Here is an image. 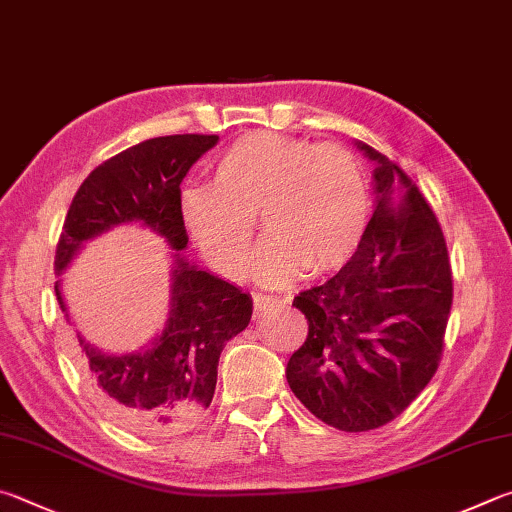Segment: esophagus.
Instances as JSON below:
<instances>
[{
	"label": "esophagus",
	"instance_id": "obj_1",
	"mask_svg": "<svg viewBox=\"0 0 512 512\" xmlns=\"http://www.w3.org/2000/svg\"><path fill=\"white\" fill-rule=\"evenodd\" d=\"M273 304H277V297H273V295H264V293H255L253 295L255 313H262V311L268 309V306H273Z\"/></svg>",
	"mask_w": 512,
	"mask_h": 512
}]
</instances>
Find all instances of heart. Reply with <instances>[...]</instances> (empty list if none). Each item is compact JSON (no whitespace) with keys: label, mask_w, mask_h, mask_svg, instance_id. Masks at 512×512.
<instances>
[{"label":"heart","mask_w":512,"mask_h":512,"mask_svg":"<svg viewBox=\"0 0 512 512\" xmlns=\"http://www.w3.org/2000/svg\"><path fill=\"white\" fill-rule=\"evenodd\" d=\"M181 217L221 275L244 273L255 217L266 239L253 259L262 284L338 271L369 221L367 174L351 150L275 132H250L226 147L210 185L181 194Z\"/></svg>","instance_id":"heart-1"}]
</instances>
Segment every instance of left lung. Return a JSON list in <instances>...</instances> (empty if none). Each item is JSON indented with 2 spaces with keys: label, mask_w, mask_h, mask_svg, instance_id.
<instances>
[{
  "label": "left lung",
  "mask_w": 512,
  "mask_h": 512,
  "mask_svg": "<svg viewBox=\"0 0 512 512\" xmlns=\"http://www.w3.org/2000/svg\"><path fill=\"white\" fill-rule=\"evenodd\" d=\"M376 208L349 262L293 300L309 322L286 365L293 394L342 432L405 412L439 369L452 266L439 219L416 183L374 147Z\"/></svg>",
  "instance_id": "1"
}]
</instances>
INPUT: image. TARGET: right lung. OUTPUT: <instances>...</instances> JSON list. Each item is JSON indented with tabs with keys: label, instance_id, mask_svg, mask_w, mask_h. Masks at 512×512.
Segmentation results:
<instances>
[{
	"label": "right lung",
	"instance_id": "obj_1",
	"mask_svg": "<svg viewBox=\"0 0 512 512\" xmlns=\"http://www.w3.org/2000/svg\"><path fill=\"white\" fill-rule=\"evenodd\" d=\"M217 141L215 134L159 136L100 163L73 197L55 248L53 268L62 275L87 239L141 221L174 250L172 311L150 347L109 356L80 333L71 340L98 405L141 436H170L201 421L215 396L221 351L253 315L248 293L183 257L188 232L181 217V181ZM55 297L69 320L58 282Z\"/></svg>",
	"mask_w": 512,
	"mask_h": 512
}]
</instances>
